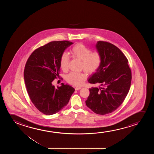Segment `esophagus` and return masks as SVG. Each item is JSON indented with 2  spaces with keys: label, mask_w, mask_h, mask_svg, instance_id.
<instances>
[{
  "label": "esophagus",
  "mask_w": 154,
  "mask_h": 154,
  "mask_svg": "<svg viewBox=\"0 0 154 154\" xmlns=\"http://www.w3.org/2000/svg\"><path fill=\"white\" fill-rule=\"evenodd\" d=\"M82 88L81 87H76V88H75V90L76 91H78V90H79L80 89Z\"/></svg>",
  "instance_id": "1"
}]
</instances>
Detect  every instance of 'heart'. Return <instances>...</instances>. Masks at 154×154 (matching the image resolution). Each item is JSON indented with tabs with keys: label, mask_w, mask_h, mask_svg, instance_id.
Listing matches in <instances>:
<instances>
[{
	"label": "heart",
	"mask_w": 154,
	"mask_h": 154,
	"mask_svg": "<svg viewBox=\"0 0 154 154\" xmlns=\"http://www.w3.org/2000/svg\"><path fill=\"white\" fill-rule=\"evenodd\" d=\"M70 54L72 57L82 61V68L89 74L95 72L101 65V55L97 51H93L84 45L77 44L71 49ZM69 56L63 53L60 59V66L61 69H67ZM86 78V75L83 72H71L66 76V80L70 84L75 86L82 85Z\"/></svg>",
	"instance_id": "heart-1"
}]
</instances>
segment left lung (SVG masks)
Returning a JSON list of instances; mask_svg holds the SVG:
<instances>
[{
  "label": "left lung",
  "mask_w": 154,
  "mask_h": 154,
  "mask_svg": "<svg viewBox=\"0 0 154 154\" xmlns=\"http://www.w3.org/2000/svg\"><path fill=\"white\" fill-rule=\"evenodd\" d=\"M96 48L101 55V65L88 82L100 86L89 89L86 104L96 114L106 115L117 109L124 100L131 87V72L128 60L118 47L99 41Z\"/></svg>",
  "instance_id": "obj_1"
}]
</instances>
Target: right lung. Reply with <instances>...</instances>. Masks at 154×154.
Here are the masks:
<instances>
[{
  "label": "right lung",
  "mask_w": 154,
  "mask_h": 154,
  "mask_svg": "<svg viewBox=\"0 0 154 154\" xmlns=\"http://www.w3.org/2000/svg\"><path fill=\"white\" fill-rule=\"evenodd\" d=\"M72 42L54 41L36 49L26 63L23 72L28 94L36 108L47 115L61 110L67 105L75 89L69 85L52 84L59 77L60 59Z\"/></svg>",
  "instance_id": "right-lung-1"
}]
</instances>
